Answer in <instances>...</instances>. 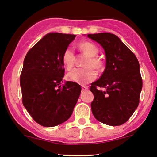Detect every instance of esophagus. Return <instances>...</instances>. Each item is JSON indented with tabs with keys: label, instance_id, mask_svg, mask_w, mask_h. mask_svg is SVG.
I'll use <instances>...</instances> for the list:
<instances>
[{
	"label": "esophagus",
	"instance_id": "esophagus-1",
	"mask_svg": "<svg viewBox=\"0 0 157 157\" xmlns=\"http://www.w3.org/2000/svg\"><path fill=\"white\" fill-rule=\"evenodd\" d=\"M82 90H86L88 89V87L87 86H84V85H82Z\"/></svg>",
	"mask_w": 157,
	"mask_h": 157
}]
</instances>
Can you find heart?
Listing matches in <instances>:
<instances>
[{"label": "heart", "instance_id": "obj_1", "mask_svg": "<svg viewBox=\"0 0 157 157\" xmlns=\"http://www.w3.org/2000/svg\"><path fill=\"white\" fill-rule=\"evenodd\" d=\"M79 48L82 52L88 55L83 68H75L67 74L69 80L80 84H86L95 80L97 73L94 68H100L101 67V61L96 56L98 53V48L94 44L90 42H83L79 44ZM75 61V55L73 48L67 47L64 50L62 56V62L67 70L73 67Z\"/></svg>", "mask_w": 157, "mask_h": 157}]
</instances>
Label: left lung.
I'll list each match as a JSON object with an SVG mask.
<instances>
[{
  "label": "left lung",
  "instance_id": "1",
  "mask_svg": "<svg viewBox=\"0 0 157 157\" xmlns=\"http://www.w3.org/2000/svg\"><path fill=\"white\" fill-rule=\"evenodd\" d=\"M87 37L98 42L106 56L105 71L90 87L94 97L90 105L92 113L100 122L121 125L129 119L140 103L143 80L139 61L115 35L103 32Z\"/></svg>",
  "mask_w": 157,
  "mask_h": 157
}]
</instances>
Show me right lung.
<instances>
[{
  "label": "right lung",
  "mask_w": 157,
  "mask_h": 157,
  "mask_svg": "<svg viewBox=\"0 0 157 157\" xmlns=\"http://www.w3.org/2000/svg\"><path fill=\"white\" fill-rule=\"evenodd\" d=\"M75 35L52 32L28 52L20 77L22 103L39 125L53 127L71 116L81 91L78 83L63 82L64 50Z\"/></svg>",
  "instance_id": "add662e5"
}]
</instances>
